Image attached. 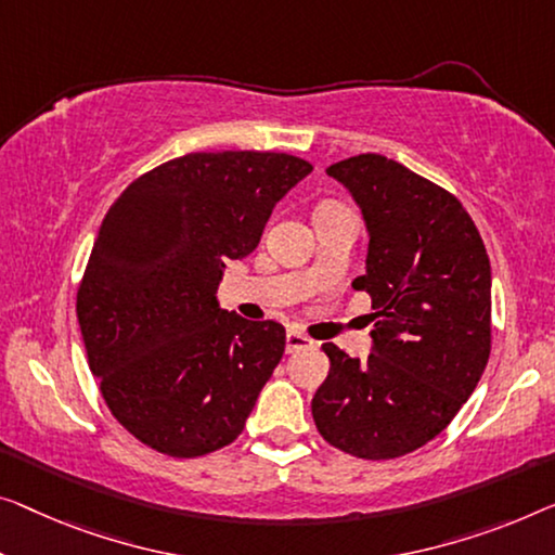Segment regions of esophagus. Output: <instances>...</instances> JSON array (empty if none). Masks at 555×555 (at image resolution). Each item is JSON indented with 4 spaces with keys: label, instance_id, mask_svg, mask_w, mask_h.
I'll return each mask as SVG.
<instances>
[{
    "label": "esophagus",
    "instance_id": "obj_1",
    "mask_svg": "<svg viewBox=\"0 0 555 555\" xmlns=\"http://www.w3.org/2000/svg\"><path fill=\"white\" fill-rule=\"evenodd\" d=\"M313 341L309 336H304L301 331H286V351L294 353V351H301V349H311Z\"/></svg>",
    "mask_w": 555,
    "mask_h": 555
}]
</instances>
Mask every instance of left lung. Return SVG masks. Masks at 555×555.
<instances>
[{
	"label": "left lung",
	"mask_w": 555,
	"mask_h": 555,
	"mask_svg": "<svg viewBox=\"0 0 555 555\" xmlns=\"http://www.w3.org/2000/svg\"><path fill=\"white\" fill-rule=\"evenodd\" d=\"M369 227L366 274L374 353L349 359L324 344L326 382L311 401L319 434L338 451L388 461L451 424L491 357V263L463 204L403 164L359 154L331 164Z\"/></svg>",
	"instance_id": "1"
}]
</instances>
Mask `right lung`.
I'll use <instances>...</instances> for the list:
<instances>
[{
    "mask_svg": "<svg viewBox=\"0 0 555 555\" xmlns=\"http://www.w3.org/2000/svg\"><path fill=\"white\" fill-rule=\"evenodd\" d=\"M311 169L284 152H192L142 173L106 211L77 319L104 403L149 449L196 459L244 431L286 328L219 309L214 292Z\"/></svg>",
    "mask_w": 555,
    "mask_h": 555,
    "instance_id": "1",
    "label": "right lung"
}]
</instances>
